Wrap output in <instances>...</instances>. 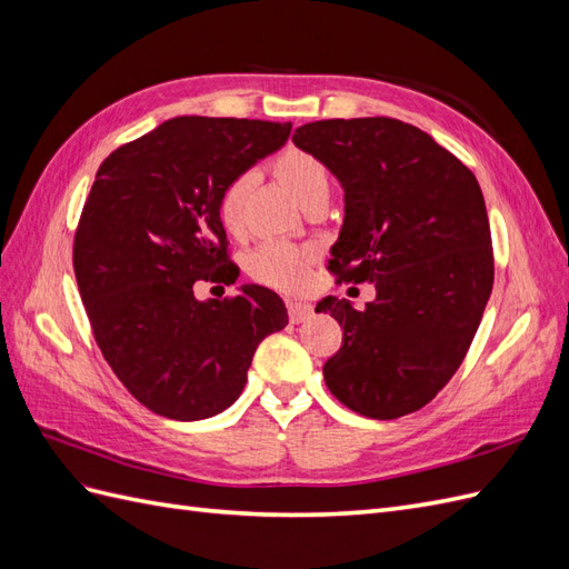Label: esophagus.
Masks as SVG:
<instances>
[{"mask_svg":"<svg viewBox=\"0 0 569 569\" xmlns=\"http://www.w3.org/2000/svg\"><path fill=\"white\" fill-rule=\"evenodd\" d=\"M287 313H289V322L299 325V322H306L308 318L313 316V308L308 306V303H303V301L289 299V301H287Z\"/></svg>","mask_w":569,"mask_h":569,"instance_id":"1","label":"esophagus"}]
</instances>
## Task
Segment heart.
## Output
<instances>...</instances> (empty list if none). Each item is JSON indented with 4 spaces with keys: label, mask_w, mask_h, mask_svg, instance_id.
Segmentation results:
<instances>
[{
    "label": "heart",
    "mask_w": 569,
    "mask_h": 569,
    "mask_svg": "<svg viewBox=\"0 0 569 569\" xmlns=\"http://www.w3.org/2000/svg\"><path fill=\"white\" fill-rule=\"evenodd\" d=\"M278 178L301 206L318 197H330V173L311 151L287 147L270 163ZM253 189V176H234L218 197V220L230 234L244 232L247 201ZM308 253L282 242H266L249 258V274L256 282L274 289H297L306 278Z\"/></svg>",
    "instance_id": "1"
}]
</instances>
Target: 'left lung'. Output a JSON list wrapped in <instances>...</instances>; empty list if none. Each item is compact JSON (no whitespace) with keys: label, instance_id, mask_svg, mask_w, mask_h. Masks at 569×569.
<instances>
[{"label":"left lung","instance_id":"1","mask_svg":"<svg viewBox=\"0 0 569 569\" xmlns=\"http://www.w3.org/2000/svg\"><path fill=\"white\" fill-rule=\"evenodd\" d=\"M343 189L330 270L370 282L366 311L325 297L343 330L325 385L358 416L393 420L427 406L468 353L493 287L477 178L451 151L396 118H332L295 130Z\"/></svg>","mask_w":569,"mask_h":569}]
</instances>
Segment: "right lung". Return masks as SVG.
<instances>
[{"instance_id": "obj_1", "label": "right lung", "mask_w": 569, "mask_h": 569, "mask_svg": "<svg viewBox=\"0 0 569 569\" xmlns=\"http://www.w3.org/2000/svg\"><path fill=\"white\" fill-rule=\"evenodd\" d=\"M291 123L180 116L118 147L99 166L76 232L73 268L107 363L157 416L213 418L247 385L251 358L289 322L261 284L234 299L194 297V282L237 280L218 197L284 147Z\"/></svg>"}]
</instances>
